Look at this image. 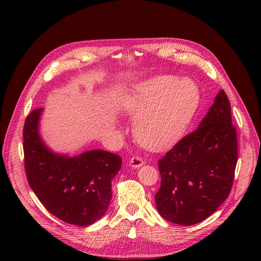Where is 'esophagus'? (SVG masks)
I'll return each mask as SVG.
<instances>
[{"mask_svg":"<svg viewBox=\"0 0 261 261\" xmlns=\"http://www.w3.org/2000/svg\"><path fill=\"white\" fill-rule=\"evenodd\" d=\"M145 164V161H144V159L141 156H139V155H135V156H133L132 159L129 160V165L132 168H135V169H137V168H140L141 165H144Z\"/></svg>","mask_w":261,"mask_h":261,"instance_id":"34e87169","label":"esophagus"}]
</instances>
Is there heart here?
Masks as SVG:
<instances>
[{
    "label": "heart",
    "mask_w": 261,
    "mask_h": 261,
    "mask_svg": "<svg viewBox=\"0 0 261 261\" xmlns=\"http://www.w3.org/2000/svg\"><path fill=\"white\" fill-rule=\"evenodd\" d=\"M199 90L188 80L158 75L138 83L121 101V111L136 116L134 136L148 149L167 148L179 139L194 116Z\"/></svg>",
    "instance_id": "1"
}]
</instances>
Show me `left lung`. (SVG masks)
I'll return each instance as SVG.
<instances>
[{"mask_svg":"<svg viewBox=\"0 0 261 261\" xmlns=\"http://www.w3.org/2000/svg\"><path fill=\"white\" fill-rule=\"evenodd\" d=\"M236 163L238 135L230 101L221 90L198 128L158 162L161 186L154 198L160 216L179 225L210 217L230 195Z\"/></svg>","mask_w":261,"mask_h":261,"instance_id":"1","label":"left lung"}]
</instances>
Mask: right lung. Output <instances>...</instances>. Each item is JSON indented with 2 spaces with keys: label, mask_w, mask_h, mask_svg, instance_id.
Segmentation results:
<instances>
[{
  "label": "right lung",
  "mask_w": 261,
  "mask_h": 261,
  "mask_svg": "<svg viewBox=\"0 0 261 261\" xmlns=\"http://www.w3.org/2000/svg\"><path fill=\"white\" fill-rule=\"evenodd\" d=\"M42 109L23 126V155L29 186L44 208L66 223L86 226L103 217L112 198L111 184L122 158L105 150L75 156L54 153L39 135Z\"/></svg>",
  "instance_id": "obj_1"
}]
</instances>
